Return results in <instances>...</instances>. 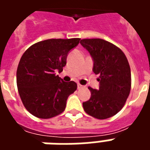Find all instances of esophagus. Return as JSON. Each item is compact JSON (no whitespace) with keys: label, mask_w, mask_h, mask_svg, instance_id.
Listing matches in <instances>:
<instances>
[{"label":"esophagus","mask_w":150,"mask_h":150,"mask_svg":"<svg viewBox=\"0 0 150 150\" xmlns=\"http://www.w3.org/2000/svg\"><path fill=\"white\" fill-rule=\"evenodd\" d=\"M83 87V86H82V85L79 84V83H78V84H77V88H78V89H80V88H82Z\"/></svg>","instance_id":"34e87169"}]
</instances>
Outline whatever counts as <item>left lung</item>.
<instances>
[{
    "label": "left lung",
    "mask_w": 150,
    "mask_h": 150,
    "mask_svg": "<svg viewBox=\"0 0 150 150\" xmlns=\"http://www.w3.org/2000/svg\"><path fill=\"white\" fill-rule=\"evenodd\" d=\"M80 44L90 53L92 71L99 75V90L89 87L91 98L83 103L88 115L104 120L119 112L131 89V71L121 50L100 38L82 39Z\"/></svg>",
    "instance_id": "1"
}]
</instances>
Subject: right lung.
I'll list each match as a JSON object with an SVG mask.
<instances>
[{"instance_id": "add662e5", "label": "right lung", "mask_w": 150, "mask_h": 150, "mask_svg": "<svg viewBox=\"0 0 150 150\" xmlns=\"http://www.w3.org/2000/svg\"><path fill=\"white\" fill-rule=\"evenodd\" d=\"M80 38L47 39L29 47L17 70L18 92L25 108L36 117L49 119L65 110L67 98L77 89L74 81L56 75L62 71L71 50Z\"/></svg>"}]
</instances>
